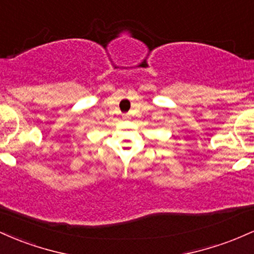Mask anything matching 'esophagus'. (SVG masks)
<instances>
[{"mask_svg":"<svg viewBox=\"0 0 254 254\" xmlns=\"http://www.w3.org/2000/svg\"><path fill=\"white\" fill-rule=\"evenodd\" d=\"M125 118H128V114H126V115H125Z\"/></svg>","mask_w":254,"mask_h":254,"instance_id":"obj_1","label":"esophagus"}]
</instances>
